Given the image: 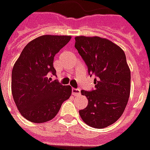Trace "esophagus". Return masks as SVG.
Returning <instances> with one entry per match:
<instances>
[{
	"instance_id": "esophagus-1",
	"label": "esophagus",
	"mask_w": 150,
	"mask_h": 150,
	"mask_svg": "<svg viewBox=\"0 0 150 150\" xmlns=\"http://www.w3.org/2000/svg\"><path fill=\"white\" fill-rule=\"evenodd\" d=\"M72 94H73V96H78V95L81 94V92H80V90L79 89L73 88L72 89Z\"/></svg>"
}]
</instances>
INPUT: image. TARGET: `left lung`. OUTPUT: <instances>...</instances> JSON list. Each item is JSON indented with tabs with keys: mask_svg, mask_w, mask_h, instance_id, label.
<instances>
[{
	"mask_svg": "<svg viewBox=\"0 0 150 150\" xmlns=\"http://www.w3.org/2000/svg\"><path fill=\"white\" fill-rule=\"evenodd\" d=\"M75 48L87 65L89 74L96 77L94 91H81L88 105L79 114L90 127H107L122 115L130 96L131 70L126 54L120 46L100 37H76Z\"/></svg>",
	"mask_w": 150,
	"mask_h": 150,
	"instance_id": "8db88e82",
	"label": "left lung"
}]
</instances>
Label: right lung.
<instances>
[{
	"instance_id": "1",
	"label": "right lung",
	"mask_w": 150,
	"mask_h": 150,
	"mask_svg": "<svg viewBox=\"0 0 150 150\" xmlns=\"http://www.w3.org/2000/svg\"><path fill=\"white\" fill-rule=\"evenodd\" d=\"M71 36L43 35L26 45L12 69L11 91L18 111L27 120L42 123L53 119L72 87L48 80L55 75L54 57L68 44Z\"/></svg>"
}]
</instances>
